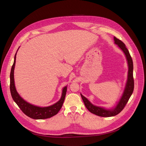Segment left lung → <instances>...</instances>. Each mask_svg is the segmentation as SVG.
I'll return each instance as SVG.
<instances>
[{"mask_svg":"<svg viewBox=\"0 0 146 146\" xmlns=\"http://www.w3.org/2000/svg\"><path fill=\"white\" fill-rule=\"evenodd\" d=\"M113 39L115 44L118 46L119 48H120V49L123 52L125 56L128 66L127 82L125 83V86L123 93L121 97L117 103L116 106L114 108L107 109L103 107L97 106L94 105L93 104H92L86 98V97H84L81 93L82 99L83 102H84V103L87 109L91 113L102 117L114 116L119 113L122 110L125 106L126 105V104L127 103L131 96L133 94L134 91V82L133 78V59H132L130 56L128 50L127 49L125 45V44L122 41L119 39H117L115 37H113Z\"/></svg>","mask_w":146,"mask_h":146,"instance_id":"obj_1","label":"left lung"}]
</instances>
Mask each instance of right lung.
Masks as SVG:
<instances>
[{
	"label": "right lung",
	"instance_id": "right-lung-1",
	"mask_svg": "<svg viewBox=\"0 0 146 146\" xmlns=\"http://www.w3.org/2000/svg\"><path fill=\"white\" fill-rule=\"evenodd\" d=\"M19 48L15 54L14 61H13L10 74V91L12 98L21 110L23 111V113L31 118L34 119H44L49 118V117L56 115L60 110L65 98L67 86L62 88V95L60 100L50 106L40 107L32 105V104H30L23 99L17 91L14 81V69L16 63V56Z\"/></svg>",
	"mask_w": 146,
	"mask_h": 146
}]
</instances>
